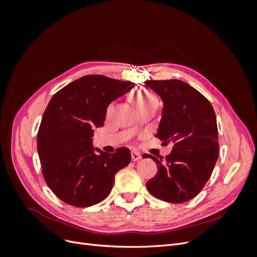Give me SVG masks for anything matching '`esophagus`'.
<instances>
[{
	"instance_id": "34e87169",
	"label": "esophagus",
	"mask_w": 257,
	"mask_h": 257,
	"mask_svg": "<svg viewBox=\"0 0 257 257\" xmlns=\"http://www.w3.org/2000/svg\"><path fill=\"white\" fill-rule=\"evenodd\" d=\"M131 157H132V161H133V162L139 161V160L142 159V155L139 154L137 151H132V153H131Z\"/></svg>"
}]
</instances>
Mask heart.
Returning <instances> with one entry per match:
<instances>
[{"mask_svg": "<svg viewBox=\"0 0 257 257\" xmlns=\"http://www.w3.org/2000/svg\"><path fill=\"white\" fill-rule=\"evenodd\" d=\"M132 100L137 107L138 110L143 109V108L152 105V104H158V98L153 93L147 89H139L135 91L133 94H132ZM112 110V105L108 108V112Z\"/></svg>", "mask_w": 257, "mask_h": 257, "instance_id": "obj_1", "label": "heart"}]
</instances>
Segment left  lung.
I'll list each match as a JSON object with an SVG mask.
<instances>
[{
	"instance_id": "8db88e82",
	"label": "left lung",
	"mask_w": 257,
	"mask_h": 257,
	"mask_svg": "<svg viewBox=\"0 0 257 257\" xmlns=\"http://www.w3.org/2000/svg\"><path fill=\"white\" fill-rule=\"evenodd\" d=\"M145 84L163 102L155 137L163 145L174 144L173 151L164 160L143 155L158 165V173L147 182V189L167 203H185L204 188L219 158L213 107L201 93L182 80H149Z\"/></svg>"
}]
</instances>
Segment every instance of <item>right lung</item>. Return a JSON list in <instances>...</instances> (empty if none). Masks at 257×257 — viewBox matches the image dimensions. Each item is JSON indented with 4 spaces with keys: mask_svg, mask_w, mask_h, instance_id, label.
Instances as JSON below:
<instances>
[{
    "mask_svg": "<svg viewBox=\"0 0 257 257\" xmlns=\"http://www.w3.org/2000/svg\"><path fill=\"white\" fill-rule=\"evenodd\" d=\"M134 82L102 75L84 76L50 99L37 134L43 175L50 190L64 203L90 207L104 200L114 176L131 162L127 148L106 153L93 146V128L102 127L107 108Z\"/></svg>",
    "mask_w": 257,
    "mask_h": 257,
    "instance_id": "1",
    "label": "right lung"
}]
</instances>
